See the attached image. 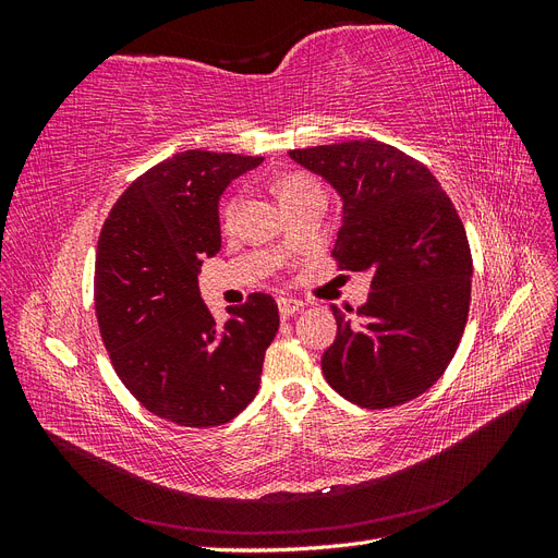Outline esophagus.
<instances>
[{"label":"esophagus","instance_id":"esophagus-1","mask_svg":"<svg viewBox=\"0 0 558 558\" xmlns=\"http://www.w3.org/2000/svg\"><path fill=\"white\" fill-rule=\"evenodd\" d=\"M277 305H279L281 318H291L293 314H298L302 307H305L300 300H291V298H279Z\"/></svg>","mask_w":558,"mask_h":558}]
</instances>
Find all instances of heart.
I'll use <instances>...</instances> for the list:
<instances>
[{
    "instance_id": "b5f03b06",
    "label": "heart",
    "mask_w": 558,
    "mask_h": 558,
    "mask_svg": "<svg viewBox=\"0 0 558 558\" xmlns=\"http://www.w3.org/2000/svg\"><path fill=\"white\" fill-rule=\"evenodd\" d=\"M312 191H318V185L305 174H289L277 183L279 202H286V199H291L295 195L312 193ZM240 205H242L240 197H232V199L226 202V205H223V223L226 226H230L234 221V216H238V211H240Z\"/></svg>"
}]
</instances>
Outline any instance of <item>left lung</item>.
<instances>
[{"label":"left lung","mask_w":558,"mask_h":558,"mask_svg":"<svg viewBox=\"0 0 558 558\" xmlns=\"http://www.w3.org/2000/svg\"><path fill=\"white\" fill-rule=\"evenodd\" d=\"M289 156L342 197L337 267L373 275L365 305L330 307L337 337L320 359L326 381L367 410L418 398L445 375L468 324L472 256L459 211L424 162L384 142Z\"/></svg>","instance_id":"left-lung-1"}]
</instances>
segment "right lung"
I'll use <instances>...</instances> for the list:
<instances>
[{
  "label": "right lung",
  "instance_id": "obj_1",
  "mask_svg": "<svg viewBox=\"0 0 558 558\" xmlns=\"http://www.w3.org/2000/svg\"><path fill=\"white\" fill-rule=\"evenodd\" d=\"M260 162L183 150L134 179L99 232L95 314L111 365L148 412L179 426L238 416L279 330L272 295L251 293L216 324L197 286L202 258L221 248V193Z\"/></svg>",
  "mask_w": 558,
  "mask_h": 558
}]
</instances>
